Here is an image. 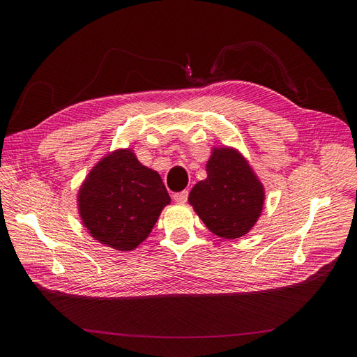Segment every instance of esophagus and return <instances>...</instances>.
<instances>
[{"label":"esophagus","instance_id":"obj_1","mask_svg":"<svg viewBox=\"0 0 357 357\" xmlns=\"http://www.w3.org/2000/svg\"><path fill=\"white\" fill-rule=\"evenodd\" d=\"M188 195H189L188 190H181V192L174 193V195H172V199L178 204H185L188 201Z\"/></svg>","mask_w":357,"mask_h":357}]
</instances>
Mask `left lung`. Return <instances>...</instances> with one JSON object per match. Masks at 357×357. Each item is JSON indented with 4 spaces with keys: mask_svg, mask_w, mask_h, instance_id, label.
I'll return each instance as SVG.
<instances>
[{
    "mask_svg": "<svg viewBox=\"0 0 357 357\" xmlns=\"http://www.w3.org/2000/svg\"><path fill=\"white\" fill-rule=\"evenodd\" d=\"M207 178L189 193V204L205 226L226 240L252 231L265 202V189L247 159L232 147H214Z\"/></svg>",
    "mask_w": 357,
    "mask_h": 357,
    "instance_id": "8db88e82",
    "label": "left lung"
}]
</instances>
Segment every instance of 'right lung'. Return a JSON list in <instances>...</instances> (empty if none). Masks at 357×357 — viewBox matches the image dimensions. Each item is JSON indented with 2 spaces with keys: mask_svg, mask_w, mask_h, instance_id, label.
I'll return each instance as SVG.
<instances>
[{
  "mask_svg": "<svg viewBox=\"0 0 357 357\" xmlns=\"http://www.w3.org/2000/svg\"><path fill=\"white\" fill-rule=\"evenodd\" d=\"M171 202L156 171L139 164L134 150L119 149L96 164L79 189V214L96 241L134 250L152 232Z\"/></svg>",
  "mask_w": 357,
  "mask_h": 357,
  "instance_id": "1",
  "label": "right lung"
}]
</instances>
